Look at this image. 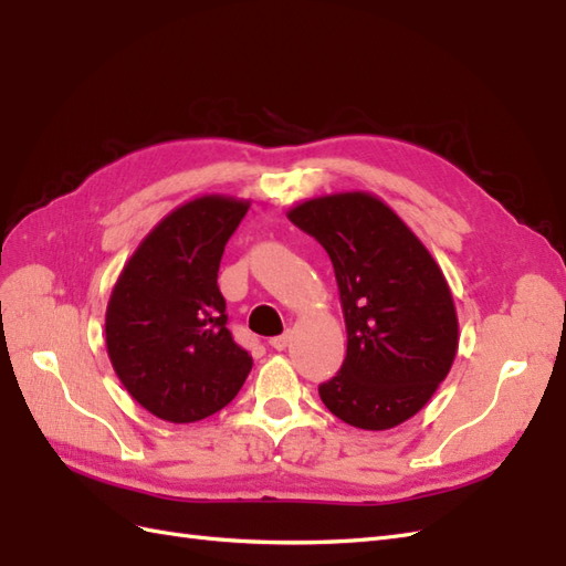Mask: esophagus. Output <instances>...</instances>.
I'll return each mask as SVG.
<instances>
[{"mask_svg":"<svg viewBox=\"0 0 566 566\" xmlns=\"http://www.w3.org/2000/svg\"><path fill=\"white\" fill-rule=\"evenodd\" d=\"M290 337H293V333H290V331H285L283 335H276V337H271L269 339V345L273 347V349H276V352H283L287 345H290Z\"/></svg>","mask_w":566,"mask_h":566,"instance_id":"esophagus-1","label":"esophagus"}]
</instances>
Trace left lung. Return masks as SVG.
<instances>
[{"label": "left lung", "instance_id": "left-lung-1", "mask_svg": "<svg viewBox=\"0 0 566 566\" xmlns=\"http://www.w3.org/2000/svg\"><path fill=\"white\" fill-rule=\"evenodd\" d=\"M328 252L347 325V356L318 387L333 416L358 430L413 418L447 378L458 316L432 254L391 208L364 191L312 198L287 212Z\"/></svg>", "mask_w": 566, "mask_h": 566}]
</instances>
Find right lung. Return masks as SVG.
Masks as SVG:
<instances>
[{"label":"right lung","instance_id":"obj_1","mask_svg":"<svg viewBox=\"0 0 566 566\" xmlns=\"http://www.w3.org/2000/svg\"><path fill=\"white\" fill-rule=\"evenodd\" d=\"M248 200L202 196L169 212L129 256L106 310L119 382L153 416L196 422L233 401L252 356L227 328L217 273Z\"/></svg>","mask_w":566,"mask_h":566}]
</instances>
